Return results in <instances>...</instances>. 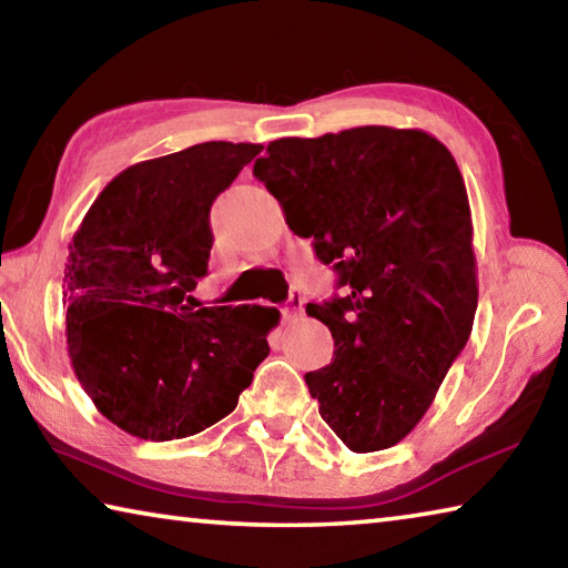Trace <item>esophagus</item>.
<instances>
[{"label":"esophagus","instance_id":"obj_1","mask_svg":"<svg viewBox=\"0 0 568 568\" xmlns=\"http://www.w3.org/2000/svg\"><path fill=\"white\" fill-rule=\"evenodd\" d=\"M303 315V297L301 295H291V301H287V305L283 307V321H297Z\"/></svg>","mask_w":568,"mask_h":568}]
</instances>
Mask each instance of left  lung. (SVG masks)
Listing matches in <instances>:
<instances>
[{
    "instance_id": "8db88e82",
    "label": "left lung",
    "mask_w": 568,
    "mask_h": 568,
    "mask_svg": "<svg viewBox=\"0 0 568 568\" xmlns=\"http://www.w3.org/2000/svg\"><path fill=\"white\" fill-rule=\"evenodd\" d=\"M253 175L345 287L305 307L335 343L333 363L305 373L323 420L355 454L396 446L474 328V225L454 155L423 130L368 124L275 140Z\"/></svg>"
}]
</instances>
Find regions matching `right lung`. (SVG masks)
Listing matches in <instances>:
<instances>
[{"mask_svg": "<svg viewBox=\"0 0 568 568\" xmlns=\"http://www.w3.org/2000/svg\"><path fill=\"white\" fill-rule=\"evenodd\" d=\"M261 145L203 142L108 182L70 243L67 353L104 418L145 440L195 436L225 418L271 345L275 307L192 311L207 273L210 205Z\"/></svg>", "mask_w": 568, "mask_h": 568, "instance_id": "add662e5", "label": "right lung"}]
</instances>
